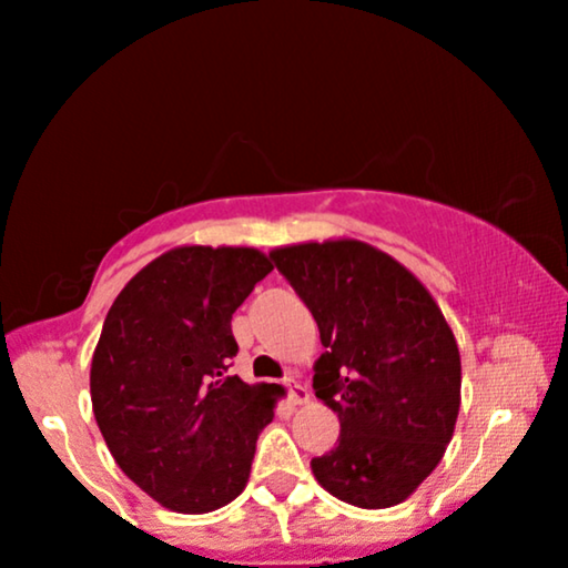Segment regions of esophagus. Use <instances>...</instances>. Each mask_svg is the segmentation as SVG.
Listing matches in <instances>:
<instances>
[{
	"label": "esophagus",
	"instance_id": "34e87169",
	"mask_svg": "<svg viewBox=\"0 0 568 568\" xmlns=\"http://www.w3.org/2000/svg\"><path fill=\"white\" fill-rule=\"evenodd\" d=\"M288 397L293 405H304V403H308V389L304 387V384H298L296 379H288Z\"/></svg>",
	"mask_w": 568,
	"mask_h": 568
}]
</instances>
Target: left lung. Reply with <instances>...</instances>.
Returning <instances> with one entry per match:
<instances>
[{"label": "left lung", "instance_id": "8db88e82", "mask_svg": "<svg viewBox=\"0 0 568 568\" xmlns=\"http://www.w3.org/2000/svg\"><path fill=\"white\" fill-rule=\"evenodd\" d=\"M270 256L327 347L314 363V389L337 413L339 438L312 459L314 478L358 509L403 504L455 434V332L405 264L358 239L277 246Z\"/></svg>", "mask_w": 568, "mask_h": 568}]
</instances>
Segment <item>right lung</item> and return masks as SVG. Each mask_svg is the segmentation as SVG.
<instances>
[{
  "mask_svg": "<svg viewBox=\"0 0 568 568\" xmlns=\"http://www.w3.org/2000/svg\"><path fill=\"white\" fill-rule=\"evenodd\" d=\"M272 262L254 246H176L145 264L105 314L90 399L126 478L165 509L207 514L246 488L275 384L225 376L233 312Z\"/></svg>",
  "mask_w": 568,
  "mask_h": 568,
  "instance_id": "obj_1",
  "label": "right lung"
}]
</instances>
